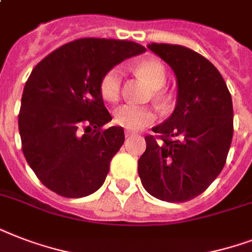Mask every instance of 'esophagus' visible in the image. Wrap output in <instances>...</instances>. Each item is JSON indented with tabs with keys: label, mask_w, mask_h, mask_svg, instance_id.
I'll return each instance as SVG.
<instances>
[{
	"label": "esophagus",
	"mask_w": 252,
	"mask_h": 252,
	"mask_svg": "<svg viewBox=\"0 0 252 252\" xmlns=\"http://www.w3.org/2000/svg\"><path fill=\"white\" fill-rule=\"evenodd\" d=\"M124 134H126V138H129V137H132V136H133V132H132V130H129V129H126V132H124Z\"/></svg>",
	"instance_id": "esophagus-1"
}]
</instances>
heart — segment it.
<instances>
[{
    "instance_id": "obj_1",
    "label": "heart",
    "mask_w": 252,
    "mask_h": 252,
    "mask_svg": "<svg viewBox=\"0 0 252 252\" xmlns=\"http://www.w3.org/2000/svg\"><path fill=\"white\" fill-rule=\"evenodd\" d=\"M136 72L144 77L146 82L153 89L154 98L157 100L165 99V93L161 87L166 84V69L159 60L156 59H146L140 61L136 65ZM123 74L120 68H112L103 74L99 90L100 95L106 102H118L122 93ZM157 114L153 108L145 106H136V104H123L116 108L114 112V122L126 129L138 130L144 126H149L156 122Z\"/></svg>"
}]
</instances>
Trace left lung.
Segmentation results:
<instances>
[{
	"label": "left lung",
	"mask_w": 252,
	"mask_h": 252,
	"mask_svg": "<svg viewBox=\"0 0 252 252\" xmlns=\"http://www.w3.org/2000/svg\"><path fill=\"white\" fill-rule=\"evenodd\" d=\"M148 48L174 70L175 110L138 159V175L150 195L183 203L207 189L225 166L233 138V102L222 76L200 53L182 45Z\"/></svg>",
	"instance_id": "8db88e82"
}]
</instances>
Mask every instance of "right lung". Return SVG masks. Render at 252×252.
<instances>
[{"label":"right lung","instance_id":"1","mask_svg":"<svg viewBox=\"0 0 252 252\" xmlns=\"http://www.w3.org/2000/svg\"><path fill=\"white\" fill-rule=\"evenodd\" d=\"M145 47L128 40L84 37L64 44L32 69L18 116L22 150L41 183L64 197L102 187L110 162L124 144L99 84L103 74Z\"/></svg>","mask_w":252,"mask_h":252}]
</instances>
